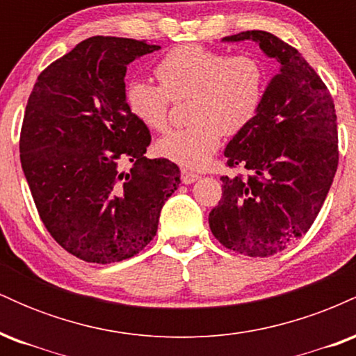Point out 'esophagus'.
<instances>
[{
  "mask_svg": "<svg viewBox=\"0 0 356 356\" xmlns=\"http://www.w3.org/2000/svg\"><path fill=\"white\" fill-rule=\"evenodd\" d=\"M181 179H182L184 184H192V182L197 181L199 174L197 172H192V170H189V169H182Z\"/></svg>",
  "mask_w": 356,
  "mask_h": 356,
  "instance_id": "obj_1",
  "label": "esophagus"
}]
</instances>
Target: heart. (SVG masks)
<instances>
[{"label":"heart","mask_w":356,"mask_h":356,"mask_svg":"<svg viewBox=\"0 0 356 356\" xmlns=\"http://www.w3.org/2000/svg\"><path fill=\"white\" fill-rule=\"evenodd\" d=\"M161 85L136 79L127 85L132 115L155 132L169 127L172 102L191 99L187 129L159 140V152L186 167H202L218 150L220 137L236 136L254 120L266 92V68L252 53L181 44L155 67Z\"/></svg>","instance_id":"heart-1"}]
</instances>
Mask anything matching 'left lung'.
I'll use <instances>...</instances> for the list:
<instances>
[{"label": "left lung", "mask_w": 356, "mask_h": 356, "mask_svg": "<svg viewBox=\"0 0 356 356\" xmlns=\"http://www.w3.org/2000/svg\"><path fill=\"white\" fill-rule=\"evenodd\" d=\"M252 40L281 65L254 120L236 134L224 155L243 174L222 175V197L209 227L222 246L268 257L303 238L316 219L338 167V130L328 88L301 53L268 31L251 30L224 42Z\"/></svg>", "instance_id": "8db88e82"}]
</instances>
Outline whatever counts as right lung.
I'll return each instance as SVG.
<instances>
[{
	"label": "right lung",
	"mask_w": 356,
	"mask_h": 356,
	"mask_svg": "<svg viewBox=\"0 0 356 356\" xmlns=\"http://www.w3.org/2000/svg\"><path fill=\"white\" fill-rule=\"evenodd\" d=\"M145 40L92 36L38 75L24 110L19 159L51 238L87 263L138 254L181 184L167 159H147L149 129L125 100L127 65L159 50ZM125 161L133 169L121 170Z\"/></svg>",
	"instance_id": "obj_1"
}]
</instances>
